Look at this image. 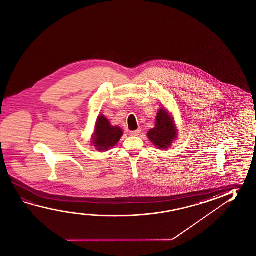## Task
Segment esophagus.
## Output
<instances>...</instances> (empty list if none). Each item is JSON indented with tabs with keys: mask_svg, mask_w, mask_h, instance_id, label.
I'll return each instance as SVG.
<instances>
[{
	"mask_svg": "<svg viewBox=\"0 0 256 256\" xmlns=\"http://www.w3.org/2000/svg\"><path fill=\"white\" fill-rule=\"evenodd\" d=\"M141 133V130H134V131H130V134L133 136H138L139 134Z\"/></svg>",
	"mask_w": 256,
	"mask_h": 256,
	"instance_id": "obj_1",
	"label": "esophagus"
}]
</instances>
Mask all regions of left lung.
<instances>
[{"mask_svg": "<svg viewBox=\"0 0 256 256\" xmlns=\"http://www.w3.org/2000/svg\"><path fill=\"white\" fill-rule=\"evenodd\" d=\"M176 130L173 122L165 109L160 110L156 118L155 128L147 133L148 138L155 146L159 148H168L173 140L176 138Z\"/></svg>", "mask_w": 256, "mask_h": 256, "instance_id": "8db88e82", "label": "left lung"}]
</instances>
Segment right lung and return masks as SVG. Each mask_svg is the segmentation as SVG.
Listing matches in <instances>:
<instances>
[{
    "mask_svg": "<svg viewBox=\"0 0 256 256\" xmlns=\"http://www.w3.org/2000/svg\"><path fill=\"white\" fill-rule=\"evenodd\" d=\"M123 132L118 126H110L109 120L104 115H100L97 118L92 142L97 150L107 151L118 142Z\"/></svg>",
    "mask_w": 256,
    "mask_h": 256,
    "instance_id": "obj_1",
    "label": "right lung"
}]
</instances>
